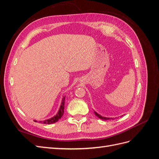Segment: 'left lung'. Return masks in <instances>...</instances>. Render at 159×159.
Masks as SVG:
<instances>
[{"label":"left lung","instance_id":"obj_1","mask_svg":"<svg viewBox=\"0 0 159 159\" xmlns=\"http://www.w3.org/2000/svg\"><path fill=\"white\" fill-rule=\"evenodd\" d=\"M95 114L97 117H98L99 119H102V120H104V121H106V120H110V119H110V118H107V117H103L102 116H101V115H99V114H98L96 112H95Z\"/></svg>","mask_w":159,"mask_h":159}]
</instances>
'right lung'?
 <instances>
[{"mask_svg":"<svg viewBox=\"0 0 159 159\" xmlns=\"http://www.w3.org/2000/svg\"><path fill=\"white\" fill-rule=\"evenodd\" d=\"M64 104H65V97L63 98V99H62V102H61V106H60V108L59 109V111L58 113H57V114L56 115V116L53 117L51 119H47V120H45L44 121H39L40 123H44V124H52V123H54L56 122H57V121L60 119H61V117H62V115H63V113H64ZM36 122H37L36 121H35Z\"/></svg>","mask_w":159,"mask_h":159,"instance_id":"obj_1","label":"right lung"}]
</instances>
